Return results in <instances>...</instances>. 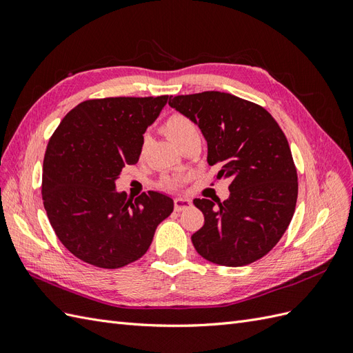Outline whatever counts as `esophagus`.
Returning a JSON list of instances; mask_svg holds the SVG:
<instances>
[{
  "instance_id": "obj_1",
  "label": "esophagus",
  "mask_w": 353,
  "mask_h": 353,
  "mask_svg": "<svg viewBox=\"0 0 353 353\" xmlns=\"http://www.w3.org/2000/svg\"><path fill=\"white\" fill-rule=\"evenodd\" d=\"M174 206H175V210H176V212L185 210L187 208L191 206V200L187 199V197H176V199L174 200Z\"/></svg>"
}]
</instances>
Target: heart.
<instances>
[{
	"label": "heart",
	"mask_w": 353,
	"mask_h": 353,
	"mask_svg": "<svg viewBox=\"0 0 353 353\" xmlns=\"http://www.w3.org/2000/svg\"><path fill=\"white\" fill-rule=\"evenodd\" d=\"M165 131L169 135L170 140L174 143H178L179 140H183L184 137H187L191 132H197V128L193 123V121L188 119L187 116L175 113L172 116L168 117V121L165 123ZM181 183V179H175L169 184V187L175 188Z\"/></svg>",
	"instance_id": "obj_1"
}]
</instances>
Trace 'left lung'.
I'll use <instances>...</instances> for the list:
<instances>
[{"label":"left lung","instance_id":"left-lung-1","mask_svg":"<svg viewBox=\"0 0 353 353\" xmlns=\"http://www.w3.org/2000/svg\"><path fill=\"white\" fill-rule=\"evenodd\" d=\"M169 105L193 121L208 143L216 179H230V197L194 199L205 215L191 236L197 253L222 266L261 259L280 241L297 200V172L287 138L261 105L227 92L169 97Z\"/></svg>","mask_w":353,"mask_h":353}]
</instances>
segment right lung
Returning a JSON list of instances; mask_svg holds the SVG:
<instances>
[{
	"label": "right lung",
	"mask_w": 353,
	"mask_h": 353,
	"mask_svg": "<svg viewBox=\"0 0 353 353\" xmlns=\"http://www.w3.org/2000/svg\"><path fill=\"white\" fill-rule=\"evenodd\" d=\"M168 103L160 97L87 100L50 138L42 200L61 244L78 259L105 270L135 262L148 250L174 200L148 191L135 201L116 191L125 165H135L144 132Z\"/></svg>",
	"instance_id": "1"
}]
</instances>
